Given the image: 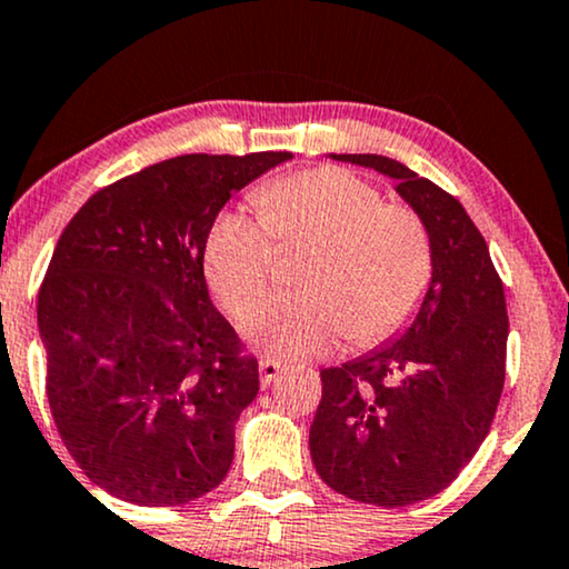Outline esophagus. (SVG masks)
I'll return each mask as SVG.
<instances>
[{"mask_svg": "<svg viewBox=\"0 0 569 569\" xmlns=\"http://www.w3.org/2000/svg\"><path fill=\"white\" fill-rule=\"evenodd\" d=\"M280 371H283V366H280L278 360L267 358V360L259 362V381H262V387H270L272 381L278 379Z\"/></svg>", "mask_w": 569, "mask_h": 569, "instance_id": "obj_1", "label": "esophagus"}]
</instances>
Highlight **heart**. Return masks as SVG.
I'll return each mask as SVG.
<instances>
[{
    "instance_id": "heart-1",
    "label": "heart",
    "mask_w": 569,
    "mask_h": 569,
    "mask_svg": "<svg viewBox=\"0 0 569 569\" xmlns=\"http://www.w3.org/2000/svg\"><path fill=\"white\" fill-rule=\"evenodd\" d=\"M259 217L224 209L203 241V276L219 305L241 318L274 269L277 246L311 243L305 292L271 295L243 318L257 347L312 360L341 337L373 347L406 328L435 278L432 232L416 209L385 201L350 169L312 167L259 184Z\"/></svg>"
}]
</instances>
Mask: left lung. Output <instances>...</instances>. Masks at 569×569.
I'll return each mask as SVG.
<instances>
[{
    "label": "left lung",
    "instance_id": "8db88e82",
    "mask_svg": "<svg viewBox=\"0 0 569 569\" xmlns=\"http://www.w3.org/2000/svg\"><path fill=\"white\" fill-rule=\"evenodd\" d=\"M333 159L392 177L435 243V278L413 323L379 350L323 368L310 427L328 488L395 509L448 488L488 437L503 392L509 315L488 243L453 196L387 156Z\"/></svg>",
    "mask_w": 569,
    "mask_h": 569
}]
</instances>
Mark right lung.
<instances>
[{
  "instance_id": "right-lung-1",
  "label": "right lung",
  "mask_w": 569,
  "mask_h": 569,
  "mask_svg": "<svg viewBox=\"0 0 569 569\" xmlns=\"http://www.w3.org/2000/svg\"><path fill=\"white\" fill-rule=\"evenodd\" d=\"M286 150L190 153L108 184L73 214L39 289L47 400L81 471L121 501L214 490L259 366L211 305L203 241L219 209Z\"/></svg>"
}]
</instances>
